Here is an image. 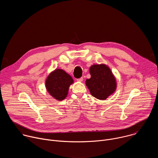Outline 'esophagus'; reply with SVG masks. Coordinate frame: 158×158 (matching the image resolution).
Returning a JSON list of instances; mask_svg holds the SVG:
<instances>
[{
  "label": "esophagus",
  "mask_w": 158,
  "mask_h": 158,
  "mask_svg": "<svg viewBox=\"0 0 158 158\" xmlns=\"http://www.w3.org/2000/svg\"><path fill=\"white\" fill-rule=\"evenodd\" d=\"M77 81L78 82H82V81H83V77H81V78H79V79H77Z\"/></svg>",
  "instance_id": "obj_1"
}]
</instances>
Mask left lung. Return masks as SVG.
Segmentation results:
<instances>
[{"instance_id": "left-lung-1", "label": "left lung", "mask_w": 158, "mask_h": 158, "mask_svg": "<svg viewBox=\"0 0 158 158\" xmlns=\"http://www.w3.org/2000/svg\"><path fill=\"white\" fill-rule=\"evenodd\" d=\"M91 78L85 84L91 95L99 99L106 100L113 94L117 87L116 80L109 67L106 64H94L89 69Z\"/></svg>"}]
</instances>
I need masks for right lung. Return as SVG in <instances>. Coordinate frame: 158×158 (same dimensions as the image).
<instances>
[{
  "mask_svg": "<svg viewBox=\"0 0 158 158\" xmlns=\"http://www.w3.org/2000/svg\"><path fill=\"white\" fill-rule=\"evenodd\" d=\"M73 82V79L69 74L62 69H56L48 76L46 87L54 99L62 101L68 94L69 86Z\"/></svg>",
  "mask_w": 158,
  "mask_h": 158,
  "instance_id": "obj_1",
  "label": "right lung"
}]
</instances>
